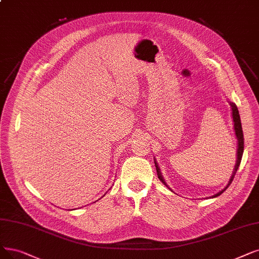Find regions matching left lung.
I'll use <instances>...</instances> for the list:
<instances>
[{
  "label": "left lung",
  "mask_w": 259,
  "mask_h": 259,
  "mask_svg": "<svg viewBox=\"0 0 259 259\" xmlns=\"http://www.w3.org/2000/svg\"><path fill=\"white\" fill-rule=\"evenodd\" d=\"M229 103H230L231 108H232V117H233V122H234V131H235V135H236V138H237V159H236L235 168H234V171H233V174H232V177H231V179H230L229 184H227L221 191H219L218 193H215V194H213L212 196H210L211 199H212V198H217V196H219V195L222 194L227 188H229V186L232 184V182H233V180H234V177H235V174H236L238 168H239L240 162H241V158H242V154H243V143H244V141H243V133H242V126H241V120H240V116H239V111H238V108H237L235 103L230 102V101H229ZM154 163H155V167H156L157 177H158L159 181L165 186V187H167L168 189L171 190V188L169 187V186L167 185V183H165V181H164L163 178H162V174H161V172H160V169H159V167H158V163H157L156 159H154ZM171 191H172V190H171ZM172 192H173V191H172Z\"/></svg>",
  "instance_id": "obj_1"
}]
</instances>
